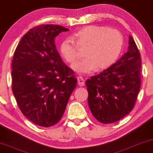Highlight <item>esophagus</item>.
<instances>
[{
  "label": "esophagus",
  "mask_w": 153,
  "mask_h": 153,
  "mask_svg": "<svg viewBox=\"0 0 153 153\" xmlns=\"http://www.w3.org/2000/svg\"><path fill=\"white\" fill-rule=\"evenodd\" d=\"M78 83L80 86H84L85 85V79L82 76L78 77Z\"/></svg>",
  "instance_id": "obj_1"
}]
</instances>
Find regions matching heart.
<instances>
[{"label":"heart","instance_id":"1","mask_svg":"<svg viewBox=\"0 0 153 153\" xmlns=\"http://www.w3.org/2000/svg\"><path fill=\"white\" fill-rule=\"evenodd\" d=\"M72 38L63 40L60 52L67 62L72 63L78 56L77 47L85 48V58L77 61L71 66L79 73H89L96 68L103 70L108 68L117 60L123 45V36L118 30L99 26H85L75 32Z\"/></svg>","mask_w":153,"mask_h":153}]
</instances>
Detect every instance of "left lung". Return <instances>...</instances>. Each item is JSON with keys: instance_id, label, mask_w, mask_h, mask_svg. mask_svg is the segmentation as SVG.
Returning <instances> with one entry per match:
<instances>
[{"instance_id": "1", "label": "left lung", "mask_w": 153, "mask_h": 153, "mask_svg": "<svg viewBox=\"0 0 153 153\" xmlns=\"http://www.w3.org/2000/svg\"><path fill=\"white\" fill-rule=\"evenodd\" d=\"M141 60L134 38L119 60L99 74L87 80L88 104L98 121L115 123L133 109L140 87Z\"/></svg>"}]
</instances>
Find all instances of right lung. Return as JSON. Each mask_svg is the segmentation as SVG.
<instances>
[{
  "label": "right lung",
  "instance_id": "add662e5",
  "mask_svg": "<svg viewBox=\"0 0 153 153\" xmlns=\"http://www.w3.org/2000/svg\"><path fill=\"white\" fill-rule=\"evenodd\" d=\"M68 30L56 24L33 28L14 53L13 94L23 115L40 127H52L62 119L77 86L74 72L63 62L54 41Z\"/></svg>",
  "mask_w": 153,
  "mask_h": 153
}]
</instances>
